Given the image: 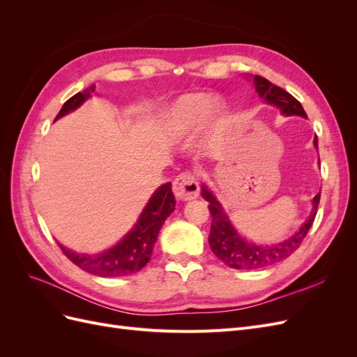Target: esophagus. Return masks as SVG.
Returning <instances> with one entry per match:
<instances>
[{
  "instance_id": "1",
  "label": "esophagus",
  "mask_w": 357,
  "mask_h": 357,
  "mask_svg": "<svg viewBox=\"0 0 357 357\" xmlns=\"http://www.w3.org/2000/svg\"><path fill=\"white\" fill-rule=\"evenodd\" d=\"M172 192L178 201L195 199L199 193V183L190 172H183L172 183Z\"/></svg>"
}]
</instances>
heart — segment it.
<instances>
[{"label":"heart","instance_id":"heart-1","mask_svg":"<svg viewBox=\"0 0 357 357\" xmlns=\"http://www.w3.org/2000/svg\"><path fill=\"white\" fill-rule=\"evenodd\" d=\"M225 116V105L213 95L197 92L183 95L168 114L167 134L172 142H183L197 135L204 125L210 131L218 129Z\"/></svg>","mask_w":357,"mask_h":357}]
</instances>
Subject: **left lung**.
Returning a JSON list of instances; mask_svg holds the SVG:
<instances>
[{"label":"left lung","mask_w":357,"mask_h":357,"mask_svg":"<svg viewBox=\"0 0 357 357\" xmlns=\"http://www.w3.org/2000/svg\"><path fill=\"white\" fill-rule=\"evenodd\" d=\"M255 89L257 95L268 104L280 110L283 116H301L307 119V113L302 109L301 102L294 98L289 92L273 84L261 75H252ZM314 147L319 149L317 137L314 138ZM202 198L208 202V210L211 214V229L208 243L213 253L218 259L234 269H261L278 264L289 257L304 241L307 232L310 231L312 222L317 214L320 202V192L312 198V208L308 219L301 225V228L289 236L287 240L275 244H256L241 236L234 225L231 223L228 214L223 210L222 204L215 198L214 193L207 185H202Z\"/></svg>","instance_id":"left-lung-1"}]
</instances>
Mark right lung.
Here are the masks:
<instances>
[{
    "mask_svg": "<svg viewBox=\"0 0 357 357\" xmlns=\"http://www.w3.org/2000/svg\"><path fill=\"white\" fill-rule=\"evenodd\" d=\"M95 91V86L84 89L83 92L75 93L74 96L62 105L55 121L66 114L77 110L79 107L91 98V93ZM176 208V198L171 190V183H165L155 190V193L147 201L146 207L123 238L100 253H77L70 248L59 247L73 264L82 268L83 271L91 273L100 277H125L131 275L146 266L153 252V245L158 240V234L165 223L168 215Z\"/></svg>",
    "mask_w": 357,
    "mask_h": 357,
    "instance_id": "add662e5",
    "label": "right lung"
}]
</instances>
